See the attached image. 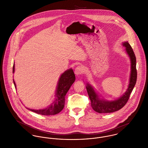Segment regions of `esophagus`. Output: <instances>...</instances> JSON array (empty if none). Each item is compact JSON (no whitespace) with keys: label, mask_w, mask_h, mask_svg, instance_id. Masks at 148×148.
Listing matches in <instances>:
<instances>
[{"label":"esophagus","mask_w":148,"mask_h":148,"mask_svg":"<svg viewBox=\"0 0 148 148\" xmlns=\"http://www.w3.org/2000/svg\"><path fill=\"white\" fill-rule=\"evenodd\" d=\"M84 72V69L82 66H78L75 69V73L77 76L83 74Z\"/></svg>","instance_id":"1"}]
</instances>
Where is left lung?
<instances>
[{
    "label": "left lung",
    "mask_w": 148,
    "mask_h": 148,
    "mask_svg": "<svg viewBox=\"0 0 148 148\" xmlns=\"http://www.w3.org/2000/svg\"><path fill=\"white\" fill-rule=\"evenodd\" d=\"M123 45L125 47V51L131 62V71L129 85L127 91L123 95L116 100L106 101L104 99H101L93 88L89 84L87 83L86 86L88 95L90 100L91 106L95 111L98 113H112L117 111L124 107L127 104L130 93L136 83L137 73L136 69V58L134 53L128 42H123Z\"/></svg>",
    "instance_id": "1"
}]
</instances>
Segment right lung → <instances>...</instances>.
Returning a JSON list of instances; mask_svg holds the SVG:
<instances>
[{"mask_svg": "<svg viewBox=\"0 0 148 148\" xmlns=\"http://www.w3.org/2000/svg\"><path fill=\"white\" fill-rule=\"evenodd\" d=\"M15 71V65L13 66V73ZM75 75L72 69H69L65 71L60 76L57 86V89L55 96L56 99L47 108L42 109L35 110L28 109L34 112L42 115H54L60 112L65 104V96L69 89L71 85L75 81ZM15 87L16 88V84L13 80Z\"/></svg>", "mask_w": 148, "mask_h": 148, "instance_id": "right-lung-1", "label": "right lung"}]
</instances>
